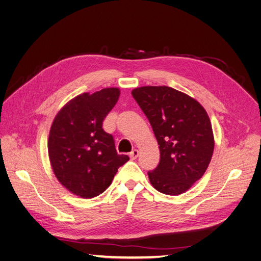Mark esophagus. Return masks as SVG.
<instances>
[{"label": "esophagus", "mask_w": 261, "mask_h": 261, "mask_svg": "<svg viewBox=\"0 0 261 261\" xmlns=\"http://www.w3.org/2000/svg\"><path fill=\"white\" fill-rule=\"evenodd\" d=\"M139 155V151L137 149H134L133 151L129 153V158H130V160H135V159H137V156Z\"/></svg>", "instance_id": "esophagus-1"}]
</instances>
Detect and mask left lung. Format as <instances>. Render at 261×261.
I'll use <instances>...</instances> for the list:
<instances>
[{
	"label": "left lung",
	"mask_w": 261,
	"mask_h": 261,
	"mask_svg": "<svg viewBox=\"0 0 261 261\" xmlns=\"http://www.w3.org/2000/svg\"><path fill=\"white\" fill-rule=\"evenodd\" d=\"M132 94L151 125L160 162L148 172L151 185L165 195L187 192L208 169L215 137L208 113L196 99L168 86H144Z\"/></svg>",
	"instance_id": "1"
}]
</instances>
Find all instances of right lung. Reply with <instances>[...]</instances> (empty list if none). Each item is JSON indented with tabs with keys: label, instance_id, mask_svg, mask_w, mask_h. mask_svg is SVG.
Segmentation results:
<instances>
[{
	"label": "right lung",
	"instance_id": "1",
	"mask_svg": "<svg viewBox=\"0 0 261 261\" xmlns=\"http://www.w3.org/2000/svg\"><path fill=\"white\" fill-rule=\"evenodd\" d=\"M114 87L84 92L69 100L52 122L48 152L55 177L68 192L89 199L111 185L118 168L129 160L117 154L102 123L120 98Z\"/></svg>",
	"mask_w": 261,
	"mask_h": 261
}]
</instances>
